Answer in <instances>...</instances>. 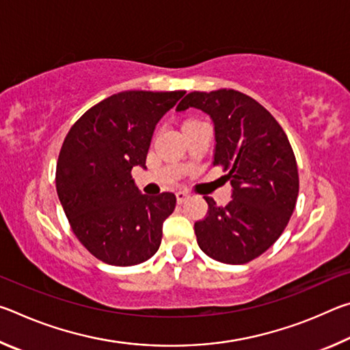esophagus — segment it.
I'll use <instances>...</instances> for the list:
<instances>
[{"label": "esophagus", "mask_w": 350, "mask_h": 350, "mask_svg": "<svg viewBox=\"0 0 350 350\" xmlns=\"http://www.w3.org/2000/svg\"><path fill=\"white\" fill-rule=\"evenodd\" d=\"M188 198H189V196H188V194H187L185 191H179V193H176V200H177V204H183Z\"/></svg>", "instance_id": "obj_1"}]
</instances>
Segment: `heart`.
<instances>
[{"label":"heart","mask_w":350,"mask_h":350,"mask_svg":"<svg viewBox=\"0 0 350 350\" xmlns=\"http://www.w3.org/2000/svg\"><path fill=\"white\" fill-rule=\"evenodd\" d=\"M189 122H191V120H189Z\"/></svg>","instance_id":"obj_1"}]
</instances>
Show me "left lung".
<instances>
[{
    "label": "left lung",
    "mask_w": 350,
    "mask_h": 350,
    "mask_svg": "<svg viewBox=\"0 0 350 350\" xmlns=\"http://www.w3.org/2000/svg\"><path fill=\"white\" fill-rule=\"evenodd\" d=\"M198 108L213 118L215 167L233 187L232 200L194 224L206 256L224 264H247L275 244L286 230L299 191L292 145L276 118L256 100L234 90L189 92L177 111Z\"/></svg>",
    "instance_id": "8db88e82"
}]
</instances>
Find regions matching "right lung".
<instances>
[{
  "label": "right lung",
  "instance_id": "obj_1",
  "mask_svg": "<svg viewBox=\"0 0 350 350\" xmlns=\"http://www.w3.org/2000/svg\"><path fill=\"white\" fill-rule=\"evenodd\" d=\"M185 91L118 92L88 109L64 139L57 194L77 239L117 267L150 259L162 242V224L176 196L140 194L131 170L145 167L157 122Z\"/></svg>",
  "mask_w": 350,
  "mask_h": 350
}]
</instances>
